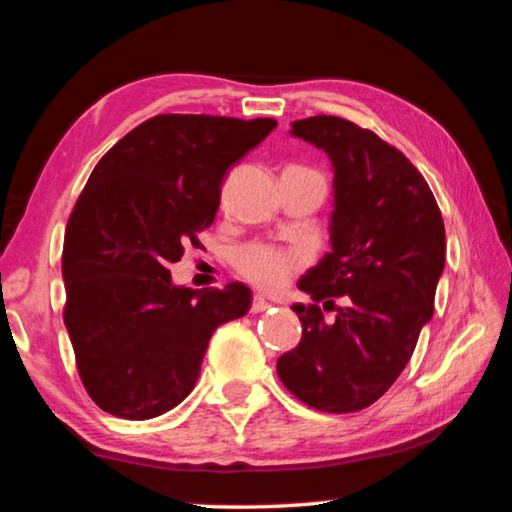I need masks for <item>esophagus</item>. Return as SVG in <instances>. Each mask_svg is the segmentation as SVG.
<instances>
[{"label":"esophagus","mask_w":512,"mask_h":512,"mask_svg":"<svg viewBox=\"0 0 512 512\" xmlns=\"http://www.w3.org/2000/svg\"><path fill=\"white\" fill-rule=\"evenodd\" d=\"M268 307H271V302L262 296H255L253 302H250V314H262V311H266Z\"/></svg>","instance_id":"1"}]
</instances>
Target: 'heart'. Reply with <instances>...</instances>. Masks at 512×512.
Segmentation results:
<instances>
[{
	"instance_id": "obj_1",
	"label": "heart",
	"mask_w": 512,
	"mask_h": 512,
	"mask_svg": "<svg viewBox=\"0 0 512 512\" xmlns=\"http://www.w3.org/2000/svg\"><path fill=\"white\" fill-rule=\"evenodd\" d=\"M305 255L296 248H280L271 244H246L232 253V268L235 273L255 287L264 291H275L287 284L296 275Z\"/></svg>"
}]
</instances>
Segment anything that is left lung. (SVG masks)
Segmentation results:
<instances>
[{"label":"left lung","instance_id":"left-lung-1","mask_svg":"<svg viewBox=\"0 0 512 512\" xmlns=\"http://www.w3.org/2000/svg\"><path fill=\"white\" fill-rule=\"evenodd\" d=\"M291 133L332 160L336 210L332 253L298 282L314 302L293 305L302 339L277 359V375L311 409L361 411L400 377L433 316L443 214L411 160L368 128L316 115ZM336 297L346 305L327 321L322 309Z\"/></svg>","mask_w":512,"mask_h":512}]
</instances>
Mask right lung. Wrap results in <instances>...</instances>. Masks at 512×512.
<instances>
[{"instance_id": "add662e5", "label": "right lung", "mask_w": 512, "mask_h": 512, "mask_svg": "<svg viewBox=\"0 0 512 512\" xmlns=\"http://www.w3.org/2000/svg\"><path fill=\"white\" fill-rule=\"evenodd\" d=\"M275 119L155 115L97 162L63 244L65 327L85 391L124 420L167 413L192 393L214 329L241 318L250 289L173 287L169 266L201 244L223 176Z\"/></svg>"}]
</instances>
